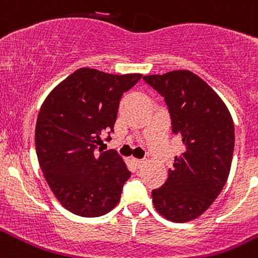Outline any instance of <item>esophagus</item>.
Here are the masks:
<instances>
[{"mask_svg":"<svg viewBox=\"0 0 258 258\" xmlns=\"http://www.w3.org/2000/svg\"><path fill=\"white\" fill-rule=\"evenodd\" d=\"M134 162H135V165H136L137 167H141L142 165L145 164V160H142V159H134Z\"/></svg>","mask_w":258,"mask_h":258,"instance_id":"obj_1","label":"esophagus"}]
</instances>
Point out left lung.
I'll return each mask as SVG.
<instances>
[{"instance_id": "obj_1", "label": "left lung", "mask_w": 258, "mask_h": 258, "mask_svg": "<svg viewBox=\"0 0 258 258\" xmlns=\"http://www.w3.org/2000/svg\"><path fill=\"white\" fill-rule=\"evenodd\" d=\"M169 109L172 134L184 152L161 187L152 190L157 213L176 223L202 216L223 189L234 150V124L221 97L197 74L172 71L145 76Z\"/></svg>"}]
</instances>
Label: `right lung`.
Returning a JSON list of instances; mask_svg holds the SVG:
<instances>
[{"instance_id":"add662e5","label":"right lung","mask_w":258,"mask_h":258,"mask_svg":"<svg viewBox=\"0 0 258 258\" xmlns=\"http://www.w3.org/2000/svg\"><path fill=\"white\" fill-rule=\"evenodd\" d=\"M141 78L81 68L55 87L40 108L39 165L57 201L77 216H104L119 202L131 172L114 150H96L103 132L111 140L119 101Z\"/></svg>"}]
</instances>
